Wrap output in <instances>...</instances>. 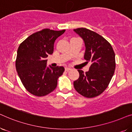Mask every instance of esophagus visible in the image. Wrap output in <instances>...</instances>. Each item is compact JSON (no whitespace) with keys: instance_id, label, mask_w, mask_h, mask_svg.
<instances>
[{"instance_id":"34e87169","label":"esophagus","mask_w":132,"mask_h":132,"mask_svg":"<svg viewBox=\"0 0 132 132\" xmlns=\"http://www.w3.org/2000/svg\"><path fill=\"white\" fill-rule=\"evenodd\" d=\"M70 70H71V68H68V67H65V70L66 71H68Z\"/></svg>"}]
</instances>
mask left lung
<instances>
[{"label": "left lung", "instance_id": "obj_1", "mask_svg": "<svg viewBox=\"0 0 132 132\" xmlns=\"http://www.w3.org/2000/svg\"><path fill=\"white\" fill-rule=\"evenodd\" d=\"M84 39L86 47L84 59L91 63L89 71L77 70L79 77L74 82L77 93L93 98L103 93L109 85L115 69V55L111 44L102 36L85 28L74 29Z\"/></svg>", "mask_w": 132, "mask_h": 132}]
</instances>
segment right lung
<instances>
[{"mask_svg":"<svg viewBox=\"0 0 132 132\" xmlns=\"http://www.w3.org/2000/svg\"><path fill=\"white\" fill-rule=\"evenodd\" d=\"M65 31L44 29L30 35L20 44L16 70L23 86L32 95L45 96L56 88L57 79L65 69L59 66L47 67L46 58L53 53L56 39Z\"/></svg>","mask_w":132,"mask_h":132,"instance_id":"obj_1","label":"right lung"}]
</instances>
